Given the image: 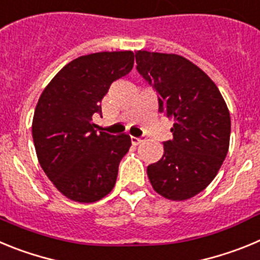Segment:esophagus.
<instances>
[{
	"label": "esophagus",
	"instance_id": "34e87169",
	"mask_svg": "<svg viewBox=\"0 0 260 260\" xmlns=\"http://www.w3.org/2000/svg\"><path fill=\"white\" fill-rule=\"evenodd\" d=\"M143 142V139L142 138H137V137H132V143L134 144V146H138L139 143H142Z\"/></svg>",
	"mask_w": 260,
	"mask_h": 260
}]
</instances>
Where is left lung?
I'll return each mask as SVG.
<instances>
[{
  "label": "left lung",
  "mask_w": 260,
  "mask_h": 260,
  "mask_svg": "<svg viewBox=\"0 0 260 260\" xmlns=\"http://www.w3.org/2000/svg\"><path fill=\"white\" fill-rule=\"evenodd\" d=\"M135 58L157 92L160 112L173 121V139L164 142V155L147 174L157 194L186 201L212 182L228 153V107L212 79L185 57L138 50Z\"/></svg>",
  "instance_id": "obj_1"
}]
</instances>
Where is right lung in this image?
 Instances as JSON below:
<instances>
[{
    "mask_svg": "<svg viewBox=\"0 0 260 260\" xmlns=\"http://www.w3.org/2000/svg\"><path fill=\"white\" fill-rule=\"evenodd\" d=\"M134 53L100 52L69 62L44 88L32 119V138L43 171L66 198L93 203L116 185L127 134H98L92 116L102 113L110 84L127 75Z\"/></svg>",
    "mask_w": 260,
    "mask_h": 260,
    "instance_id": "right-lung-1",
    "label": "right lung"
}]
</instances>
